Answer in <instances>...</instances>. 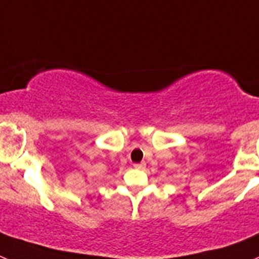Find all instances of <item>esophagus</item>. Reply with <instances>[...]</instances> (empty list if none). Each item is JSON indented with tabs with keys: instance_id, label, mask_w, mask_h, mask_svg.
Wrapping results in <instances>:
<instances>
[{
	"instance_id": "obj_1",
	"label": "esophagus",
	"mask_w": 259,
	"mask_h": 259,
	"mask_svg": "<svg viewBox=\"0 0 259 259\" xmlns=\"http://www.w3.org/2000/svg\"><path fill=\"white\" fill-rule=\"evenodd\" d=\"M134 166L136 169H144L145 166H146V164H145V162H140V164H134Z\"/></svg>"
}]
</instances>
